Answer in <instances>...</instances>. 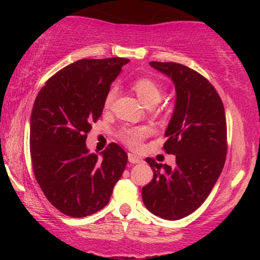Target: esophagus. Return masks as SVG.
<instances>
[{"instance_id":"obj_1","label":"esophagus","mask_w":260,"mask_h":260,"mask_svg":"<svg viewBox=\"0 0 260 260\" xmlns=\"http://www.w3.org/2000/svg\"><path fill=\"white\" fill-rule=\"evenodd\" d=\"M127 158H129V162L130 163H141L143 159H142V157H140V156L135 155V154H129L127 155Z\"/></svg>"}]
</instances>
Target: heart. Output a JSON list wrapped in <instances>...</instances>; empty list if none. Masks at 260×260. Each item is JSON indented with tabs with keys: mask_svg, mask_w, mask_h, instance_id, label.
Instances as JSON below:
<instances>
[{
	"mask_svg": "<svg viewBox=\"0 0 260 260\" xmlns=\"http://www.w3.org/2000/svg\"><path fill=\"white\" fill-rule=\"evenodd\" d=\"M133 88L136 92L138 97L147 106H154L157 104L161 99V90H159L158 85L155 83L150 78L142 77L138 78L134 81ZM117 88L113 86L109 90L105 95L104 105L105 108H109L112 104L113 99L116 97ZM149 134V129L145 126H133V127H124L119 133V137L124 143L129 145L131 148L140 147L142 140L147 137Z\"/></svg>",
	"mask_w": 260,
	"mask_h": 260,
	"instance_id": "obj_1",
	"label": "heart"
}]
</instances>
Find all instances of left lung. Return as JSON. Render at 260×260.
I'll return each instance as SVG.
<instances>
[{"label":"left lung","instance_id":"1","mask_svg":"<svg viewBox=\"0 0 260 260\" xmlns=\"http://www.w3.org/2000/svg\"><path fill=\"white\" fill-rule=\"evenodd\" d=\"M149 65L173 80L176 102L163 149L176 156L174 167L147 157L154 177L142 188L144 206L166 220H179L204 204L225 165V109L213 85L197 71L176 62Z\"/></svg>","mask_w":260,"mask_h":260}]
</instances>
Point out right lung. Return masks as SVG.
<instances>
[{
    "mask_svg": "<svg viewBox=\"0 0 260 260\" xmlns=\"http://www.w3.org/2000/svg\"><path fill=\"white\" fill-rule=\"evenodd\" d=\"M129 62L124 58L81 59L46 81L30 116V156L35 179L47 200L72 218L104 208L127 162L110 143L102 157L86 147L102 116L110 85Z\"/></svg>",
    "mask_w": 260,
    "mask_h": 260,
    "instance_id": "1",
    "label": "right lung"
}]
</instances>
